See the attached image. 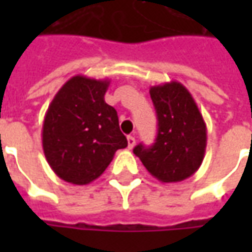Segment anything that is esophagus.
Returning a JSON list of instances; mask_svg holds the SVG:
<instances>
[{
	"instance_id": "34e87169",
	"label": "esophagus",
	"mask_w": 252,
	"mask_h": 252,
	"mask_svg": "<svg viewBox=\"0 0 252 252\" xmlns=\"http://www.w3.org/2000/svg\"><path fill=\"white\" fill-rule=\"evenodd\" d=\"M126 142H128V148L129 150H132L133 148V146H135V143H136V139L133 136H128L126 137Z\"/></svg>"
}]
</instances>
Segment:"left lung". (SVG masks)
<instances>
[{"label": "left lung", "instance_id": "8db88e82", "mask_svg": "<svg viewBox=\"0 0 252 252\" xmlns=\"http://www.w3.org/2000/svg\"><path fill=\"white\" fill-rule=\"evenodd\" d=\"M158 116V135L151 147L139 144L133 154L150 174L164 184L181 182L200 169L205 157L206 124L194 98L181 82L150 88Z\"/></svg>", "mask_w": 252, "mask_h": 252}]
</instances>
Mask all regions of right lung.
<instances>
[{
    "mask_svg": "<svg viewBox=\"0 0 252 252\" xmlns=\"http://www.w3.org/2000/svg\"><path fill=\"white\" fill-rule=\"evenodd\" d=\"M110 81L70 78L47 109L43 151L61 180L86 185L102 174L117 150L128 146L113 106L105 102Z\"/></svg>",
    "mask_w": 252,
    "mask_h": 252,
    "instance_id": "1",
    "label": "right lung"
}]
</instances>
